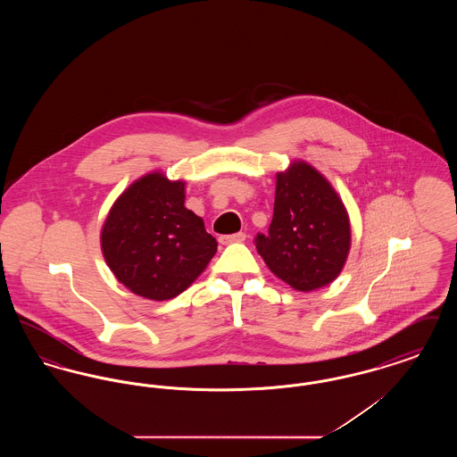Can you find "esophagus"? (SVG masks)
<instances>
[{"instance_id": "obj_1", "label": "esophagus", "mask_w": 457, "mask_h": 457, "mask_svg": "<svg viewBox=\"0 0 457 457\" xmlns=\"http://www.w3.org/2000/svg\"><path fill=\"white\" fill-rule=\"evenodd\" d=\"M246 239L245 233H235V235H222L219 237V243L220 245H231V243H241Z\"/></svg>"}]
</instances>
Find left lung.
Returning a JSON list of instances; mask_svg holds the SVG:
<instances>
[{
  "instance_id": "left-lung-1",
  "label": "left lung",
  "mask_w": 457,
  "mask_h": 457,
  "mask_svg": "<svg viewBox=\"0 0 457 457\" xmlns=\"http://www.w3.org/2000/svg\"><path fill=\"white\" fill-rule=\"evenodd\" d=\"M255 246L279 279L303 293L341 274L351 248V224L324 174L304 161L278 173L269 235H257Z\"/></svg>"
}]
</instances>
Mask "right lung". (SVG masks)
<instances>
[{
    "mask_svg": "<svg viewBox=\"0 0 457 457\" xmlns=\"http://www.w3.org/2000/svg\"><path fill=\"white\" fill-rule=\"evenodd\" d=\"M104 261L131 293L164 302L205 270L218 241L185 207V181L153 171L116 198L101 231Z\"/></svg>",
    "mask_w": 457,
    "mask_h": 457,
    "instance_id": "add662e5",
    "label": "right lung"
}]
</instances>
